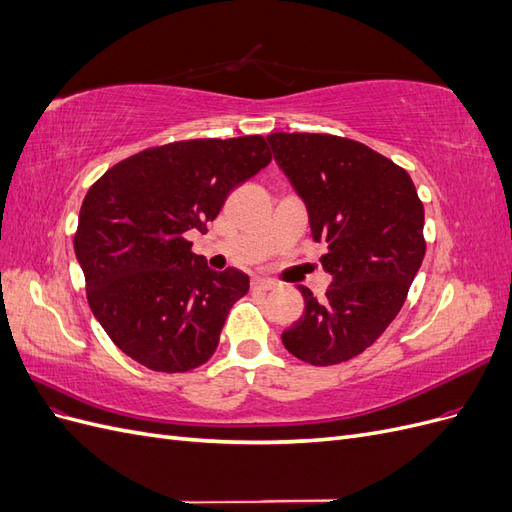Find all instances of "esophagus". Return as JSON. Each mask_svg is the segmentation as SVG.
<instances>
[{
	"instance_id": "34e87169",
	"label": "esophagus",
	"mask_w": 512,
	"mask_h": 512,
	"mask_svg": "<svg viewBox=\"0 0 512 512\" xmlns=\"http://www.w3.org/2000/svg\"><path fill=\"white\" fill-rule=\"evenodd\" d=\"M271 288H275V284L271 280H262V277L252 280V290H271Z\"/></svg>"
}]
</instances>
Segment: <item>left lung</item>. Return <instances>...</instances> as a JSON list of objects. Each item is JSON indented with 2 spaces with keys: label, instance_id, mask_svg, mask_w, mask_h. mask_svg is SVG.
Wrapping results in <instances>:
<instances>
[{
  "label": "left lung",
  "instance_id": "obj_1",
  "mask_svg": "<svg viewBox=\"0 0 512 512\" xmlns=\"http://www.w3.org/2000/svg\"><path fill=\"white\" fill-rule=\"evenodd\" d=\"M273 158L305 203L309 228L327 243L333 282L324 299L297 286L303 316L282 333L290 354L337 365L369 348L399 314L425 256V211L404 168L331 134H269Z\"/></svg>",
  "mask_w": 512,
  "mask_h": 512
}]
</instances>
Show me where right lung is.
<instances>
[{
  "label": "right lung",
  "instance_id": "1",
  "mask_svg": "<svg viewBox=\"0 0 512 512\" xmlns=\"http://www.w3.org/2000/svg\"><path fill=\"white\" fill-rule=\"evenodd\" d=\"M269 162L262 136L198 138L145 149L91 185L74 254L91 312L130 359L164 374L211 359L250 277L209 269L183 235L207 232L230 190Z\"/></svg>",
  "mask_w": 512,
  "mask_h": 512
}]
</instances>
